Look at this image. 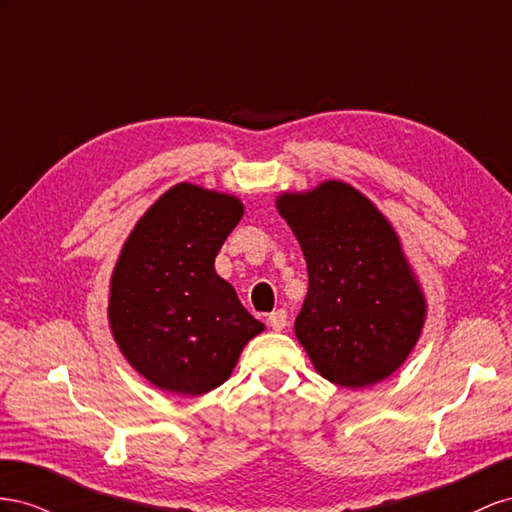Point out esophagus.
Segmentation results:
<instances>
[{
	"instance_id": "34e87169",
	"label": "esophagus",
	"mask_w": 512,
	"mask_h": 512,
	"mask_svg": "<svg viewBox=\"0 0 512 512\" xmlns=\"http://www.w3.org/2000/svg\"><path fill=\"white\" fill-rule=\"evenodd\" d=\"M268 324H270V328H272V330L281 332V330L287 326V311H285V309L272 311V313L268 315Z\"/></svg>"
}]
</instances>
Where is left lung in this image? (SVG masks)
Listing matches in <instances>:
<instances>
[{"label": "left lung", "instance_id": "8db88e82", "mask_svg": "<svg viewBox=\"0 0 512 512\" xmlns=\"http://www.w3.org/2000/svg\"><path fill=\"white\" fill-rule=\"evenodd\" d=\"M276 210L309 270L294 330L313 367L343 388L382 382L410 356L427 317L399 236L367 197L339 180L283 193Z\"/></svg>", "mask_w": 512, "mask_h": 512}]
</instances>
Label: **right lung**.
<instances>
[{
	"label": "right lung",
	"instance_id": "right-lung-1",
	"mask_svg": "<svg viewBox=\"0 0 512 512\" xmlns=\"http://www.w3.org/2000/svg\"><path fill=\"white\" fill-rule=\"evenodd\" d=\"M242 214L238 197L182 182L124 242L111 276L109 326L133 369L160 390L197 397L218 388L264 330L214 270Z\"/></svg>",
	"mask_w": 512,
	"mask_h": 512
}]
</instances>
